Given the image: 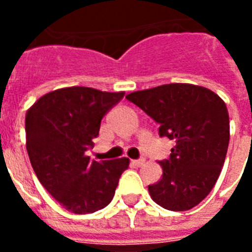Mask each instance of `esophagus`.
<instances>
[{
	"label": "esophagus",
	"mask_w": 252,
	"mask_h": 252,
	"mask_svg": "<svg viewBox=\"0 0 252 252\" xmlns=\"http://www.w3.org/2000/svg\"><path fill=\"white\" fill-rule=\"evenodd\" d=\"M144 163H145V159H136V161H132V165H133L134 167H141Z\"/></svg>",
	"instance_id": "esophagus-1"
}]
</instances>
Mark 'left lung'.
<instances>
[{"instance_id": "left-lung-1", "label": "left lung", "mask_w": 252, "mask_h": 252, "mask_svg": "<svg viewBox=\"0 0 252 252\" xmlns=\"http://www.w3.org/2000/svg\"><path fill=\"white\" fill-rule=\"evenodd\" d=\"M159 124V134L175 141L159 162L162 178L148 187L154 203L188 211L215 187L226 157L230 126L226 104L207 87L167 84L126 96Z\"/></svg>"}]
</instances>
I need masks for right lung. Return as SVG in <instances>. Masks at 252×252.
<instances>
[{"mask_svg":"<svg viewBox=\"0 0 252 252\" xmlns=\"http://www.w3.org/2000/svg\"><path fill=\"white\" fill-rule=\"evenodd\" d=\"M93 87L49 91L26 112V149L41 186L66 211L87 215L111 203L119 178L129 166L126 157L93 161L102 118L124 96Z\"/></svg>","mask_w":252,"mask_h":252,"instance_id":"right-lung-1","label":"right lung"}]
</instances>
